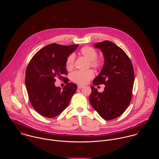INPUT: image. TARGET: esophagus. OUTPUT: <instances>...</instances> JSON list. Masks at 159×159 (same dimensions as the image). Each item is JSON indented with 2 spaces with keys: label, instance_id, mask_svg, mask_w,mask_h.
I'll list each match as a JSON object with an SVG mask.
<instances>
[{
  "label": "esophagus",
  "instance_id": "34e87169",
  "mask_svg": "<svg viewBox=\"0 0 159 159\" xmlns=\"http://www.w3.org/2000/svg\"><path fill=\"white\" fill-rule=\"evenodd\" d=\"M84 88V86H81V85H78V89H82Z\"/></svg>",
  "mask_w": 159,
  "mask_h": 159
}]
</instances>
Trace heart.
<instances>
[{
	"instance_id": "1",
	"label": "heart",
	"mask_w": 159,
	"mask_h": 159,
	"mask_svg": "<svg viewBox=\"0 0 159 159\" xmlns=\"http://www.w3.org/2000/svg\"><path fill=\"white\" fill-rule=\"evenodd\" d=\"M80 53L81 55L89 60V67L95 70H99L103 66V61L97 57V50L89 46L83 47ZM75 66V57L73 54L68 56L66 61V67L68 70H71L74 68ZM94 76V73L92 70L86 71H75L71 74V80L75 83L84 85L87 84Z\"/></svg>"
}]
</instances>
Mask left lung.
<instances>
[{
    "label": "left lung",
    "mask_w": 159,
    "mask_h": 159,
    "mask_svg": "<svg viewBox=\"0 0 159 159\" xmlns=\"http://www.w3.org/2000/svg\"><path fill=\"white\" fill-rule=\"evenodd\" d=\"M94 46L103 52L105 63L93 84H105V87L104 91L99 92L91 86L89 101L102 118L110 120L124 113L131 102L134 70L127 54L113 42L106 40Z\"/></svg>",
    "instance_id": "1"
}]
</instances>
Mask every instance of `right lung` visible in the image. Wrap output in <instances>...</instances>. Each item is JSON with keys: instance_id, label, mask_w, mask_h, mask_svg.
<instances>
[{"instance_id": "1", "label": "right lung", "mask_w": 159, "mask_h": 159, "mask_svg": "<svg viewBox=\"0 0 159 159\" xmlns=\"http://www.w3.org/2000/svg\"><path fill=\"white\" fill-rule=\"evenodd\" d=\"M78 45L64 46L51 43L42 48L32 57L25 71V83L29 101L38 113L48 118L61 113L68 105L77 89L68 82L66 61ZM65 80L63 90L55 86V79Z\"/></svg>"}]
</instances>
